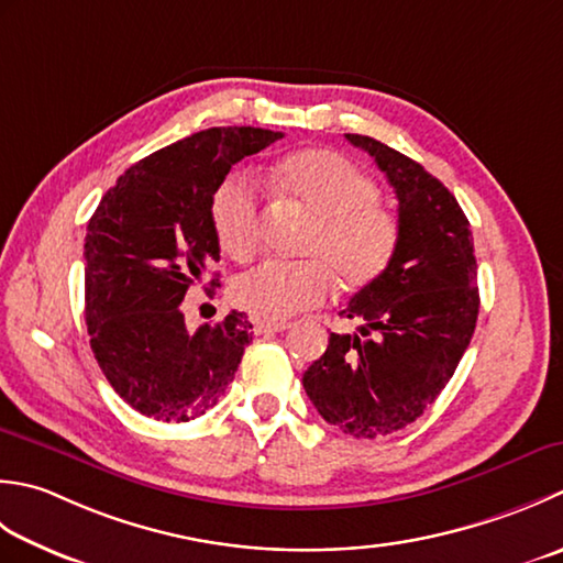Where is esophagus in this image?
Instances as JSON below:
<instances>
[{"instance_id":"esophagus-1","label":"esophagus","mask_w":563,"mask_h":563,"mask_svg":"<svg viewBox=\"0 0 563 563\" xmlns=\"http://www.w3.org/2000/svg\"><path fill=\"white\" fill-rule=\"evenodd\" d=\"M290 322H271V319H253V332L256 334H275V332H283V329H288Z\"/></svg>"}]
</instances>
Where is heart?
<instances>
[{"mask_svg":"<svg viewBox=\"0 0 563 563\" xmlns=\"http://www.w3.org/2000/svg\"><path fill=\"white\" fill-rule=\"evenodd\" d=\"M275 185L312 222L297 263H266L231 285V300L253 317L288 319L327 300L334 288H361L390 266L400 244V219L378 202V185L356 163L329 148H307L275 165ZM219 246L234 261L258 249V195L231 175L212 197Z\"/></svg>","mask_w":563,"mask_h":563,"instance_id":"obj_1","label":"heart"}]
</instances>
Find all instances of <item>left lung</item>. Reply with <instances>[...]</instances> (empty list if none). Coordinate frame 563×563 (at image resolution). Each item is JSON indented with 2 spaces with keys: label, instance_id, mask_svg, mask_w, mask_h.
Wrapping results in <instances>:
<instances>
[{
  "label": "left lung",
  "instance_id": "1",
  "mask_svg": "<svg viewBox=\"0 0 563 563\" xmlns=\"http://www.w3.org/2000/svg\"><path fill=\"white\" fill-rule=\"evenodd\" d=\"M346 139L393 185L400 244L339 312L361 319L358 332H332L302 385L329 424L376 439L412 424L454 376L478 319V266L464 209L434 175L376 139Z\"/></svg>",
  "mask_w": 563,
  "mask_h": 563
}]
</instances>
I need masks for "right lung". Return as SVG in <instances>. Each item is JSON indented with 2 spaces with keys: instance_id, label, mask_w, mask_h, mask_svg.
I'll return each mask as SVG.
<instances>
[{
  "instance_id": "right-lung-1",
  "label": "right lung",
  "mask_w": 563,
  "mask_h": 563,
  "mask_svg": "<svg viewBox=\"0 0 563 563\" xmlns=\"http://www.w3.org/2000/svg\"><path fill=\"white\" fill-rule=\"evenodd\" d=\"M280 131L214 126L170 143L109 187L85 236V322L104 378L136 412L190 422L222 398L251 341L244 312L187 329L185 292L219 261L212 197L231 165ZM219 285L214 275L207 292Z\"/></svg>"
}]
</instances>
